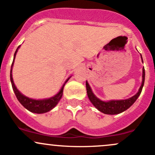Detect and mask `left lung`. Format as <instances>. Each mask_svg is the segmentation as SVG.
Wrapping results in <instances>:
<instances>
[{"mask_svg":"<svg viewBox=\"0 0 155 155\" xmlns=\"http://www.w3.org/2000/svg\"><path fill=\"white\" fill-rule=\"evenodd\" d=\"M142 58V55H141ZM142 61H143V58H142ZM145 81V68L143 67V81H142V84L140 86L139 91L137 92L136 95L132 96L131 98H127L125 100H111L109 101H103L100 100L99 98H97L94 93L92 92V89L89 87L88 82H86V87H87V95H88L89 99L92 102V104L100 111V112L105 113V114L109 115H115L119 114L126 110L128 109L140 96L141 94L142 89H143V85H144Z\"/></svg>","mask_w":155,"mask_h":155,"instance_id":"obj_1","label":"left lung"}]
</instances>
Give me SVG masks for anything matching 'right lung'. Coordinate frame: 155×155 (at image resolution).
Segmentation results:
<instances>
[{
  "instance_id": "obj_1",
  "label": "right lung",
  "mask_w": 155,
  "mask_h": 155,
  "mask_svg": "<svg viewBox=\"0 0 155 155\" xmlns=\"http://www.w3.org/2000/svg\"><path fill=\"white\" fill-rule=\"evenodd\" d=\"M20 46H18V48L15 51V54H14V58L13 61H12V66H11V70H10V81L11 84H12V89H13L14 92L15 94V96H16L17 99L18 100V101L26 108L27 110L30 111L32 113H47L48 111H50L51 110H52L56 105L58 104V102L60 101V100L61 99L62 96H63V88H64V86L66 84L67 81L69 80L70 78H68L66 80L65 84H63V86L62 87L61 89L60 90V92L57 94H56L55 95L51 98H45V99H41V100H36L33 99V98H30L28 97L25 96L23 94L21 93L18 91V89L16 88V87L15 86L13 82V79H12V66L14 64V60H15V55H16L17 51H18V49L19 48Z\"/></svg>"
}]
</instances>
